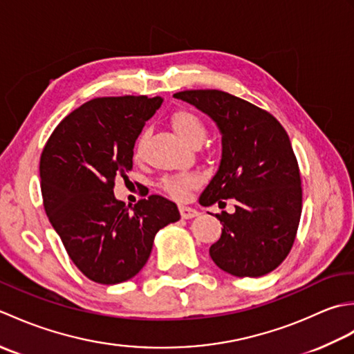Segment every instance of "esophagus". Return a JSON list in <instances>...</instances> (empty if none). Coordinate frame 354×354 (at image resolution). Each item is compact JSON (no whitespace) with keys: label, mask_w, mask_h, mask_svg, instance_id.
<instances>
[{"label":"esophagus","mask_w":354,"mask_h":354,"mask_svg":"<svg viewBox=\"0 0 354 354\" xmlns=\"http://www.w3.org/2000/svg\"><path fill=\"white\" fill-rule=\"evenodd\" d=\"M179 213H181L183 219H192V217H196L199 214L198 209H194L192 207H185V205L179 207Z\"/></svg>","instance_id":"34e87169"}]
</instances>
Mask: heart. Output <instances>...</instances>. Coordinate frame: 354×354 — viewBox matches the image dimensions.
Masks as SVG:
<instances>
[{
    "label": "heart",
    "instance_id": "heart-1",
    "mask_svg": "<svg viewBox=\"0 0 354 354\" xmlns=\"http://www.w3.org/2000/svg\"><path fill=\"white\" fill-rule=\"evenodd\" d=\"M171 126L176 133L187 145H201L207 135V126L196 112L193 111H178L171 115ZM149 140V129H142L135 141V155L141 156L145 152L146 142ZM201 184V178L196 173H185V175L167 176L161 181L162 190L175 199H185L189 192Z\"/></svg>",
    "mask_w": 354,
    "mask_h": 354
}]
</instances>
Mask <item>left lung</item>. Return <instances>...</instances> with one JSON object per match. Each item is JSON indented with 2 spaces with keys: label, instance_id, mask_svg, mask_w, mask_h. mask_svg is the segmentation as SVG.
I'll list each match as a JSON object with an SVG mask.
<instances>
[{
  "label": "left lung",
  "instance_id": "8db88e82",
  "mask_svg": "<svg viewBox=\"0 0 354 354\" xmlns=\"http://www.w3.org/2000/svg\"><path fill=\"white\" fill-rule=\"evenodd\" d=\"M212 117L222 133L219 170L202 192V205L234 201L216 214L222 236L209 255L234 277H261L288 257L301 217V175L289 135L268 111L219 89L173 94Z\"/></svg>",
  "mask_w": 354,
  "mask_h": 354
}]
</instances>
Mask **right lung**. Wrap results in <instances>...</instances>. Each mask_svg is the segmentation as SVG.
<instances>
[{
	"label": "right lung",
	"mask_w": 354,
	"mask_h": 354,
	"mask_svg": "<svg viewBox=\"0 0 354 354\" xmlns=\"http://www.w3.org/2000/svg\"><path fill=\"white\" fill-rule=\"evenodd\" d=\"M161 103L147 95L89 100L56 126L42 150L45 213L74 265L99 284L137 275L156 232L181 217L160 194L133 207L114 196L115 178L132 170L135 141Z\"/></svg>",
	"instance_id": "obj_1"
}]
</instances>
